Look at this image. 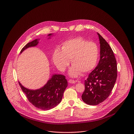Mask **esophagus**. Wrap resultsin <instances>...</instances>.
Returning <instances> with one entry per match:
<instances>
[{
	"instance_id": "1",
	"label": "esophagus",
	"mask_w": 134,
	"mask_h": 134,
	"mask_svg": "<svg viewBox=\"0 0 134 134\" xmlns=\"http://www.w3.org/2000/svg\"><path fill=\"white\" fill-rule=\"evenodd\" d=\"M76 82H77V81L74 80H72V79H70V80H69V82L70 83H71V84H74V83H75Z\"/></svg>"
}]
</instances>
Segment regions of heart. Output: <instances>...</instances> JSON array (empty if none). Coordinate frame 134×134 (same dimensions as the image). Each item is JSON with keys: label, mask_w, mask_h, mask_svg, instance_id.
<instances>
[{"label": "heart", "mask_w": 134, "mask_h": 134, "mask_svg": "<svg viewBox=\"0 0 134 134\" xmlns=\"http://www.w3.org/2000/svg\"><path fill=\"white\" fill-rule=\"evenodd\" d=\"M99 56L98 45L81 37L64 41L60 50L56 49L53 54L54 63L61 71H64L71 61L70 75L75 77L91 71L96 65Z\"/></svg>", "instance_id": "obj_1"}]
</instances>
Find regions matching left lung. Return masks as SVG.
Returning <instances> with one entry per match:
<instances>
[{
  "label": "left lung",
  "instance_id": "left-lung-1",
  "mask_svg": "<svg viewBox=\"0 0 134 134\" xmlns=\"http://www.w3.org/2000/svg\"><path fill=\"white\" fill-rule=\"evenodd\" d=\"M100 44V59L97 66L85 80L82 99L89 105H97L109 96L113 88L117 68L114 53L106 40L98 33Z\"/></svg>",
  "mask_w": 134,
  "mask_h": 134
}]
</instances>
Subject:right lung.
Returning a JSON list of instances; mask_svg holds the SVG:
<instances>
[{
	"label": "right lung",
	"mask_w": 134,
	"mask_h": 134,
	"mask_svg": "<svg viewBox=\"0 0 134 134\" xmlns=\"http://www.w3.org/2000/svg\"><path fill=\"white\" fill-rule=\"evenodd\" d=\"M52 34H49L48 36ZM38 39L28 43L21 50L20 53L29 47H35L38 44ZM23 92L28 100L35 107L41 110H48L57 106L61 102L63 94L68 86V81L63 75H53L45 85L36 90H31L24 87L19 82Z\"/></svg>",
	"instance_id": "obj_1"
}]
</instances>
